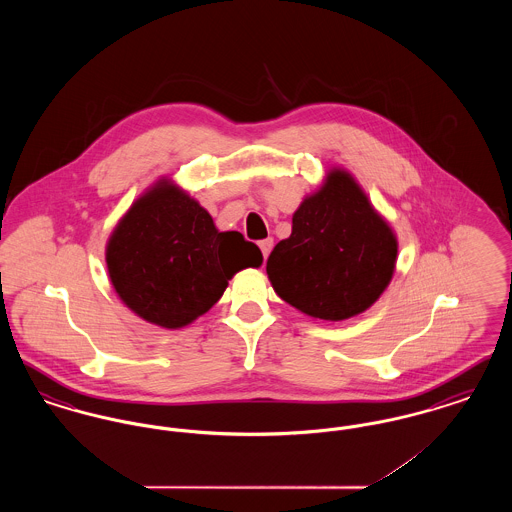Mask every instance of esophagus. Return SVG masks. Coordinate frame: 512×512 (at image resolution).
<instances>
[{"instance_id":"34e87169","label":"esophagus","mask_w":512,"mask_h":512,"mask_svg":"<svg viewBox=\"0 0 512 512\" xmlns=\"http://www.w3.org/2000/svg\"><path fill=\"white\" fill-rule=\"evenodd\" d=\"M272 245H274V240L272 238H267V240H261L259 242V247H261V251H263V257L267 259L268 253H270V249H272Z\"/></svg>"}]
</instances>
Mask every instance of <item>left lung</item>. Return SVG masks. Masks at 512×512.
I'll return each instance as SVG.
<instances>
[{"instance_id":"obj_1","label":"left lung","mask_w":512,"mask_h":512,"mask_svg":"<svg viewBox=\"0 0 512 512\" xmlns=\"http://www.w3.org/2000/svg\"><path fill=\"white\" fill-rule=\"evenodd\" d=\"M397 259L390 224L349 172H328L322 188L293 213L292 236L268 255L274 292L301 313L345 320L388 288Z\"/></svg>"}]
</instances>
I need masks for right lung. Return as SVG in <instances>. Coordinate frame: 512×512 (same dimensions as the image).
<instances>
[{"instance_id":"1","label":"right lung","mask_w":512,"mask_h":512,"mask_svg":"<svg viewBox=\"0 0 512 512\" xmlns=\"http://www.w3.org/2000/svg\"><path fill=\"white\" fill-rule=\"evenodd\" d=\"M105 261L128 309L176 330L207 313L238 270L261 267L263 255L240 232H219L195 199L161 180L117 224Z\"/></svg>"}]
</instances>
